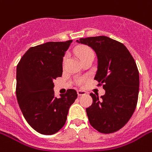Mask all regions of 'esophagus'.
Instances as JSON below:
<instances>
[{"instance_id":"obj_1","label":"esophagus","mask_w":152,"mask_h":152,"mask_svg":"<svg viewBox=\"0 0 152 152\" xmlns=\"http://www.w3.org/2000/svg\"><path fill=\"white\" fill-rule=\"evenodd\" d=\"M77 94H78L79 96H81V95H86V91H84L78 90V91H77Z\"/></svg>"}]
</instances>
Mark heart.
<instances>
[{"instance_id": "1", "label": "heart", "mask_w": 152, "mask_h": 152, "mask_svg": "<svg viewBox=\"0 0 152 152\" xmlns=\"http://www.w3.org/2000/svg\"><path fill=\"white\" fill-rule=\"evenodd\" d=\"M75 52H76V55L80 57V59L81 60V61H83V60L87 59L88 57H94V52H93L92 49L89 47L88 46H79L76 47L75 49ZM67 55H64L62 60V63L64 64L66 61ZM83 82V80H80L79 83H80Z\"/></svg>"}]
</instances>
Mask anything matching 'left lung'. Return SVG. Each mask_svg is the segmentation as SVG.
Returning <instances> with one entry per match:
<instances>
[{
	"label": "left lung",
	"mask_w": 152,
	"mask_h": 152,
	"mask_svg": "<svg viewBox=\"0 0 152 152\" xmlns=\"http://www.w3.org/2000/svg\"><path fill=\"white\" fill-rule=\"evenodd\" d=\"M77 42L96 53L95 80L106 91L101 99L90 94L93 102L86 109L89 122L102 133L117 132L129 121L137 107L140 80L136 61L124 44L108 37H88Z\"/></svg>",
	"instance_id": "1"
}]
</instances>
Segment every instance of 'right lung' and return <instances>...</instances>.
<instances>
[{
  "label": "right lung",
  "instance_id": "add662e5",
  "mask_svg": "<svg viewBox=\"0 0 152 152\" xmlns=\"http://www.w3.org/2000/svg\"><path fill=\"white\" fill-rule=\"evenodd\" d=\"M72 40L49 42L25 53L16 68V98L27 123L43 135L64 125L69 107L77 98L74 89L54 97L53 81L62 76V60Z\"/></svg>",
  "mask_w": 152,
  "mask_h": 152
}]
</instances>
